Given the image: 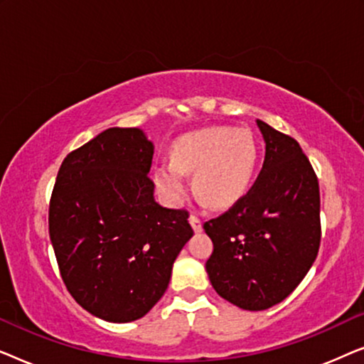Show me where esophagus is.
<instances>
[{
  "label": "esophagus",
  "mask_w": 364,
  "mask_h": 364,
  "mask_svg": "<svg viewBox=\"0 0 364 364\" xmlns=\"http://www.w3.org/2000/svg\"><path fill=\"white\" fill-rule=\"evenodd\" d=\"M188 222H191L193 232H200L202 230V220H200V217L196 215V213H192V215L188 217Z\"/></svg>",
  "instance_id": "34e87169"
}]
</instances>
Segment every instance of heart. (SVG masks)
Here are the masks:
<instances>
[{"instance_id":"heart-1","label":"heart","mask_w":364,"mask_h":364,"mask_svg":"<svg viewBox=\"0 0 364 364\" xmlns=\"http://www.w3.org/2000/svg\"><path fill=\"white\" fill-rule=\"evenodd\" d=\"M258 147L245 129L210 127L187 134L173 146L172 166L156 173L167 200L181 202L187 191L183 173H193V187L213 207H230L245 196L257 168Z\"/></svg>"}]
</instances>
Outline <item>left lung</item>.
I'll return each instance as SVG.
<instances>
[{
  "mask_svg": "<svg viewBox=\"0 0 364 364\" xmlns=\"http://www.w3.org/2000/svg\"><path fill=\"white\" fill-rule=\"evenodd\" d=\"M265 161L250 191L203 223L213 252L205 263L212 287L243 310L285 300L310 270L321 240L320 186L295 139L257 121Z\"/></svg>",
  "mask_w": 364,
  "mask_h": 364,
  "instance_id": "obj_1",
  "label": "left lung"
}]
</instances>
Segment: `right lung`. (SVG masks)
<instances>
[{
    "label": "right lung",
    "instance_id": "right-lung-1",
    "mask_svg": "<svg viewBox=\"0 0 364 364\" xmlns=\"http://www.w3.org/2000/svg\"><path fill=\"white\" fill-rule=\"evenodd\" d=\"M152 156L141 129H107L68 154L49 200V237L64 285L106 321L146 315L193 235L187 210L154 200Z\"/></svg>",
    "mask_w": 364,
    "mask_h": 364
}]
</instances>
